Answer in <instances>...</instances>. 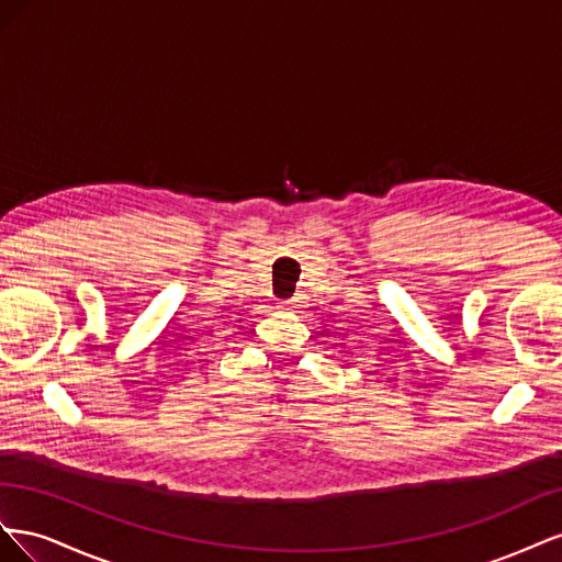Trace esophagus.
<instances>
[{
  "label": "esophagus",
  "instance_id": "obj_1",
  "mask_svg": "<svg viewBox=\"0 0 562 562\" xmlns=\"http://www.w3.org/2000/svg\"><path fill=\"white\" fill-rule=\"evenodd\" d=\"M281 307H283V310H295L293 302H281Z\"/></svg>",
  "mask_w": 562,
  "mask_h": 562
}]
</instances>
